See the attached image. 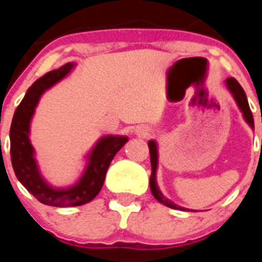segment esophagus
Here are the masks:
<instances>
[{
	"label": "esophagus",
	"instance_id": "esophagus-1",
	"mask_svg": "<svg viewBox=\"0 0 262 262\" xmlns=\"http://www.w3.org/2000/svg\"><path fill=\"white\" fill-rule=\"evenodd\" d=\"M134 133L137 134L138 137H142V138H146L150 134V129L148 126L144 125H138L136 129H134Z\"/></svg>",
	"mask_w": 262,
	"mask_h": 262
}]
</instances>
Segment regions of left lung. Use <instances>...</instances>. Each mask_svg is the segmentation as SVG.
I'll use <instances>...</instances> for the list:
<instances>
[{
  "mask_svg": "<svg viewBox=\"0 0 262 262\" xmlns=\"http://www.w3.org/2000/svg\"><path fill=\"white\" fill-rule=\"evenodd\" d=\"M226 87L227 90L229 91V94L232 95L233 100L236 101L237 106H238L239 112L242 113V116H244L246 123L250 125V128L252 129L255 128L253 125V116L252 113L250 110V105H248L247 101V97H246V94L242 89L241 84L237 82L236 78L231 77V78H227L226 82ZM148 147H149V153H150V165H152V175H150L149 179V187H150V191H152L153 196L156 198V200L161 203V204L166 205L168 208H172V209H178V210H190L186 209V208L180 207V205L175 204L173 202H171L168 198H166L165 195L162 194V191L160 190L157 184V168H158V144L155 139H150L148 142Z\"/></svg>",
  "mask_w": 262,
  "mask_h": 262,
  "instance_id": "left-lung-1",
  "label": "left lung"
}]
</instances>
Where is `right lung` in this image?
<instances>
[{"mask_svg": "<svg viewBox=\"0 0 262 262\" xmlns=\"http://www.w3.org/2000/svg\"><path fill=\"white\" fill-rule=\"evenodd\" d=\"M75 67L76 63H67L34 82L17 106L10 128V153L17 180L39 202L52 207H78L91 202L101 190L106 171L116 152L128 142L126 136L107 134L100 137L84 156L86 166L82 175L70 186L57 187L41 175L35 157V149L30 141L31 120L41 96L67 77Z\"/></svg>", "mask_w": 262, "mask_h": 262, "instance_id": "1", "label": "right lung"}]
</instances>
